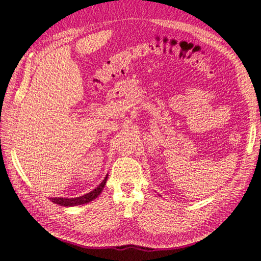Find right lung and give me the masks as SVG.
<instances>
[{
  "instance_id": "obj_1",
  "label": "right lung",
  "mask_w": 261,
  "mask_h": 261,
  "mask_svg": "<svg viewBox=\"0 0 261 261\" xmlns=\"http://www.w3.org/2000/svg\"><path fill=\"white\" fill-rule=\"evenodd\" d=\"M108 179V174L106 176V178L101 181V183L93 189L92 192L86 194L84 196L81 197H76V198H63V197H55V198H50V200L54 203L59 204V206H63V207H74V206H81V204H85L88 203L90 201H92L93 199H96L97 197L101 194V192L103 191V188L106 186Z\"/></svg>"
}]
</instances>
